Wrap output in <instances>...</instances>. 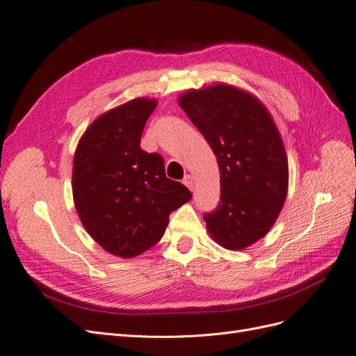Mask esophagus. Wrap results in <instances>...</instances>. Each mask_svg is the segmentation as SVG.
<instances>
[{
  "label": "esophagus",
  "mask_w": 356,
  "mask_h": 356,
  "mask_svg": "<svg viewBox=\"0 0 356 356\" xmlns=\"http://www.w3.org/2000/svg\"><path fill=\"white\" fill-rule=\"evenodd\" d=\"M182 182H184V186L190 190H193V187H195V179H193L191 175H186V178L182 179Z\"/></svg>",
  "instance_id": "1"
}]
</instances>
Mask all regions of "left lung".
<instances>
[{"mask_svg":"<svg viewBox=\"0 0 356 356\" xmlns=\"http://www.w3.org/2000/svg\"><path fill=\"white\" fill-rule=\"evenodd\" d=\"M178 105L217 157L221 202L204 213L220 246L241 251L268 233L288 193V157L272 114L255 95L215 83L179 95Z\"/></svg>","mask_w":356,"mask_h":356,"instance_id":"8db88e82","label":"left lung"}]
</instances>
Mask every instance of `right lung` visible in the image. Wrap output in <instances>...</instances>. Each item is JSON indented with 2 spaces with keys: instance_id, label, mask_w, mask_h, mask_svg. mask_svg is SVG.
I'll return each mask as SVG.
<instances>
[{
  "instance_id": "obj_1",
  "label": "right lung",
  "mask_w": 356,
  "mask_h": 356,
  "mask_svg": "<svg viewBox=\"0 0 356 356\" xmlns=\"http://www.w3.org/2000/svg\"><path fill=\"white\" fill-rule=\"evenodd\" d=\"M157 99L135 98L105 111L81 135L74 153L72 197L81 224L106 252L132 258L156 245L169 213L191 193L165 174L157 153L139 147Z\"/></svg>"
}]
</instances>
